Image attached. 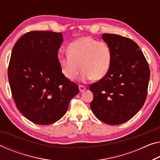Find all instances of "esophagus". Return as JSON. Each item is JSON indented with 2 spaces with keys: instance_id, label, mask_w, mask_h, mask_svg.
<instances>
[{
  "instance_id": "34e87169",
  "label": "esophagus",
  "mask_w": 160,
  "mask_h": 160,
  "mask_svg": "<svg viewBox=\"0 0 160 160\" xmlns=\"http://www.w3.org/2000/svg\"><path fill=\"white\" fill-rule=\"evenodd\" d=\"M79 90H80V92H83V91H85L86 90V87L84 85H79Z\"/></svg>"
}]
</instances>
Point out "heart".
Masks as SVG:
<instances>
[{
  "label": "heart",
  "instance_id": "1",
  "mask_svg": "<svg viewBox=\"0 0 160 160\" xmlns=\"http://www.w3.org/2000/svg\"><path fill=\"white\" fill-rule=\"evenodd\" d=\"M68 55H60L58 63L67 78L73 80L82 70L81 78L87 80L91 78L98 80L107 75L110 66L111 51L103 41L92 38H80L68 45Z\"/></svg>",
  "mask_w": 160,
  "mask_h": 160
}]
</instances>
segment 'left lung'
<instances>
[{
	"mask_svg": "<svg viewBox=\"0 0 160 160\" xmlns=\"http://www.w3.org/2000/svg\"><path fill=\"white\" fill-rule=\"evenodd\" d=\"M110 48L108 72L91 84L93 93L90 108L106 124L120 125L133 118L145 102L150 70L138 45L128 38L104 33Z\"/></svg>",
	"mask_w": 160,
	"mask_h": 160,
	"instance_id": "left-lung-1",
	"label": "left lung"
}]
</instances>
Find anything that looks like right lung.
I'll return each mask as SVG.
<instances>
[{"label": "right lung", "mask_w": 160, "mask_h": 160, "mask_svg": "<svg viewBox=\"0 0 160 160\" xmlns=\"http://www.w3.org/2000/svg\"><path fill=\"white\" fill-rule=\"evenodd\" d=\"M62 40V32L33 30L22 35L12 50L8 69L12 96L20 112L38 125L59 120L79 92L58 63Z\"/></svg>", "instance_id": "right-lung-1"}]
</instances>
